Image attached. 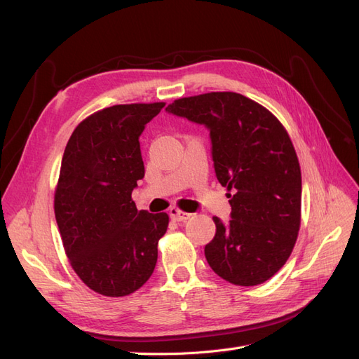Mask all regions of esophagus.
<instances>
[{
  "label": "esophagus",
  "instance_id": "1",
  "mask_svg": "<svg viewBox=\"0 0 359 359\" xmlns=\"http://www.w3.org/2000/svg\"><path fill=\"white\" fill-rule=\"evenodd\" d=\"M169 215H170V219L175 220V222H187L190 217H191V214L184 212V211L178 210V208H170L169 210Z\"/></svg>",
  "mask_w": 359,
  "mask_h": 359
}]
</instances>
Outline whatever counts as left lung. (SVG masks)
I'll return each mask as SVG.
<instances>
[{"instance_id": "left-lung-1", "label": "left lung", "mask_w": 359, "mask_h": 359, "mask_svg": "<svg viewBox=\"0 0 359 359\" xmlns=\"http://www.w3.org/2000/svg\"><path fill=\"white\" fill-rule=\"evenodd\" d=\"M166 111L210 130L215 177L232 191V220L212 219L210 266L236 286L264 283L286 264L301 224V169L286 128L262 104L229 91L184 97Z\"/></svg>"}]
</instances>
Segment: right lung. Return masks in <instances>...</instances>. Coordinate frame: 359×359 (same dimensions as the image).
<instances>
[{
    "instance_id": "add662e5",
    "label": "right lung",
    "mask_w": 359,
    "mask_h": 359,
    "mask_svg": "<svg viewBox=\"0 0 359 359\" xmlns=\"http://www.w3.org/2000/svg\"><path fill=\"white\" fill-rule=\"evenodd\" d=\"M165 103L115 104L85 118L64 149L55 219L74 273L104 297L142 287L157 264L169 215L137 211L145 175L139 136Z\"/></svg>"
}]
</instances>
